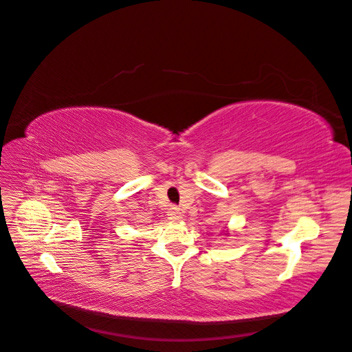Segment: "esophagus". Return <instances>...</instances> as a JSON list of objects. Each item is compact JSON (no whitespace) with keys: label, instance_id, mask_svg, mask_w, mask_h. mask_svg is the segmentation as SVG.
I'll return each mask as SVG.
<instances>
[{"label":"esophagus","instance_id":"1","mask_svg":"<svg viewBox=\"0 0 352 352\" xmlns=\"http://www.w3.org/2000/svg\"><path fill=\"white\" fill-rule=\"evenodd\" d=\"M167 216L172 221H177L182 219V212H180V210L177 207H170L167 211Z\"/></svg>","mask_w":352,"mask_h":352}]
</instances>
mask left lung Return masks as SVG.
I'll list each match as a JSON object with an SVG mask.
<instances>
[{
  "mask_svg": "<svg viewBox=\"0 0 352 352\" xmlns=\"http://www.w3.org/2000/svg\"><path fill=\"white\" fill-rule=\"evenodd\" d=\"M225 235H229V232H228V230H226V232H225Z\"/></svg>",
  "mask_w": 352,
  "mask_h": 352,
  "instance_id": "obj_1",
  "label": "left lung"
}]
</instances>
